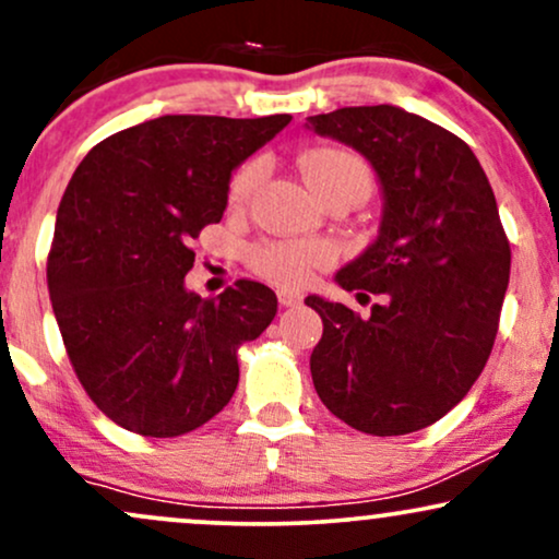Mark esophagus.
Listing matches in <instances>:
<instances>
[{"instance_id": "34e87169", "label": "esophagus", "mask_w": 559, "mask_h": 559, "mask_svg": "<svg viewBox=\"0 0 559 559\" xmlns=\"http://www.w3.org/2000/svg\"><path fill=\"white\" fill-rule=\"evenodd\" d=\"M278 305L281 307H297L301 305V297L297 292H286V288H281L278 292Z\"/></svg>"}]
</instances>
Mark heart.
Here are the masks:
<instances>
[{"label": "heart", "mask_w": 559, "mask_h": 559, "mask_svg": "<svg viewBox=\"0 0 559 559\" xmlns=\"http://www.w3.org/2000/svg\"><path fill=\"white\" fill-rule=\"evenodd\" d=\"M299 168L305 173L307 183L312 189L320 191L323 186L336 183V181H357L370 186V173L365 168L360 157H355L352 152L344 150H331V146H320V150L305 152L299 159ZM262 178V163H247L236 170V176L230 178L228 186V199L230 204L247 202L252 197V191L258 189ZM252 267L262 278H267L275 286L284 288H299L307 286L316 278L318 271L329 267L336 260V249L325 241H312V239H278V241H262L252 249L249 254Z\"/></svg>", "instance_id": "heart-1"}]
</instances>
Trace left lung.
<instances>
[{
	"mask_svg": "<svg viewBox=\"0 0 559 559\" xmlns=\"http://www.w3.org/2000/svg\"><path fill=\"white\" fill-rule=\"evenodd\" d=\"M305 126L360 152L383 197L376 241L336 273L346 292L383 305L360 318L305 299L323 318L312 383L357 431H420L471 391L497 338L510 241L489 178L463 139L394 105L342 107Z\"/></svg>",
	"mask_w": 559,
	"mask_h": 559,
	"instance_id": "1",
	"label": "left lung"
}]
</instances>
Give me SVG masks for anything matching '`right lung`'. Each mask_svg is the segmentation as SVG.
Returning a JSON list of instances; mask_svg holds the SVG:
<instances>
[{
	"instance_id": "1",
	"label": "right lung",
	"mask_w": 559,
	"mask_h": 559,
	"mask_svg": "<svg viewBox=\"0 0 559 559\" xmlns=\"http://www.w3.org/2000/svg\"><path fill=\"white\" fill-rule=\"evenodd\" d=\"M292 115H163L94 146L57 210L49 297L81 386L126 431L204 426L239 386L236 349L271 325L273 288H186L199 230L221 223L234 170Z\"/></svg>"
}]
</instances>
